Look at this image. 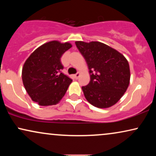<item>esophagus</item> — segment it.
<instances>
[{
	"mask_svg": "<svg viewBox=\"0 0 156 156\" xmlns=\"http://www.w3.org/2000/svg\"><path fill=\"white\" fill-rule=\"evenodd\" d=\"M80 72H77V73H76V74H74V79H76V80H77V79L80 77Z\"/></svg>",
	"mask_w": 156,
	"mask_h": 156,
	"instance_id": "esophagus-1",
	"label": "esophagus"
}]
</instances>
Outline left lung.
I'll return each instance as SVG.
<instances>
[{
	"label": "left lung",
	"mask_w": 156,
	"mask_h": 156,
	"mask_svg": "<svg viewBox=\"0 0 156 156\" xmlns=\"http://www.w3.org/2000/svg\"><path fill=\"white\" fill-rule=\"evenodd\" d=\"M86 61L90 82L82 87L84 97L96 107L114 105L129 87L130 69L123 55L100 42H75Z\"/></svg>",
	"instance_id": "8db88e82"
}]
</instances>
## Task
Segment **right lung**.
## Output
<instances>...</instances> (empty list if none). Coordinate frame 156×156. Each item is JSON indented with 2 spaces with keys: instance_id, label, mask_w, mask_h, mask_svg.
Listing matches in <instances>:
<instances>
[{
  "instance_id": "add662e5",
  "label": "right lung",
  "mask_w": 156,
  "mask_h": 156,
  "mask_svg": "<svg viewBox=\"0 0 156 156\" xmlns=\"http://www.w3.org/2000/svg\"><path fill=\"white\" fill-rule=\"evenodd\" d=\"M72 48L69 42L51 41L34 51L23 65V85L33 101L40 106L57 104L60 101L72 80L62 73L61 57Z\"/></svg>"
}]
</instances>
